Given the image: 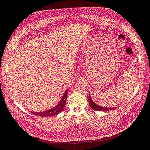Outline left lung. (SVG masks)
<instances>
[{"mask_svg": "<svg viewBox=\"0 0 150 150\" xmlns=\"http://www.w3.org/2000/svg\"><path fill=\"white\" fill-rule=\"evenodd\" d=\"M89 103L90 106H91V108L93 110H97V111H108V110H112L114 109V108H105V107L97 105V104H95L94 102L92 100L90 95L89 96Z\"/></svg>", "mask_w": 150, "mask_h": 150, "instance_id": "obj_1", "label": "left lung"}]
</instances>
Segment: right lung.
Returning <instances> with one entry per match:
<instances>
[{
    "label": "right lung",
    "instance_id": "right-lung-1",
    "mask_svg": "<svg viewBox=\"0 0 150 150\" xmlns=\"http://www.w3.org/2000/svg\"><path fill=\"white\" fill-rule=\"evenodd\" d=\"M67 94H68V89L66 90L65 93H64L63 97L62 98L60 103H59L58 104V105L56 106L55 108L46 110V111L42 112H33V114H35L36 115H38V116H41V117H48V116H52V115H55L59 114V113L63 111V109L64 108V106H65Z\"/></svg>",
    "mask_w": 150,
    "mask_h": 150
}]
</instances>
